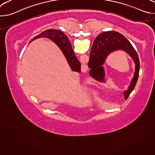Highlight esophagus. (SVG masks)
<instances>
[{
    "mask_svg": "<svg viewBox=\"0 0 155 155\" xmlns=\"http://www.w3.org/2000/svg\"><path fill=\"white\" fill-rule=\"evenodd\" d=\"M87 71H88V67L86 65H84L81 69V72L83 73H86L87 72Z\"/></svg>",
    "mask_w": 155,
    "mask_h": 155,
    "instance_id": "1",
    "label": "esophagus"
}]
</instances>
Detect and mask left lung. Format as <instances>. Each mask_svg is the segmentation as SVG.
<instances>
[{"mask_svg":"<svg viewBox=\"0 0 155 155\" xmlns=\"http://www.w3.org/2000/svg\"><path fill=\"white\" fill-rule=\"evenodd\" d=\"M122 50L127 52L133 59L136 69L129 89L124 93L127 99L130 93L133 91L139 77L140 62L138 54L129 41L122 34L115 31H108L100 34L94 40L90 52L88 68L91 69L90 75L94 79L103 81L104 71L102 65L107 56L114 51Z\"/></svg>","mask_w":155,"mask_h":155,"instance_id":"obj_1","label":"left lung"}]
</instances>
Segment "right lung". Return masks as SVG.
<instances>
[{"instance_id":"1","label":"right lung","mask_w":155,"mask_h":155,"mask_svg":"<svg viewBox=\"0 0 155 155\" xmlns=\"http://www.w3.org/2000/svg\"><path fill=\"white\" fill-rule=\"evenodd\" d=\"M42 37H47L55 42L63 52L71 69L75 72H81V64L75 55L67 35L59 30L48 29L35 36L31 41Z\"/></svg>"}]
</instances>
